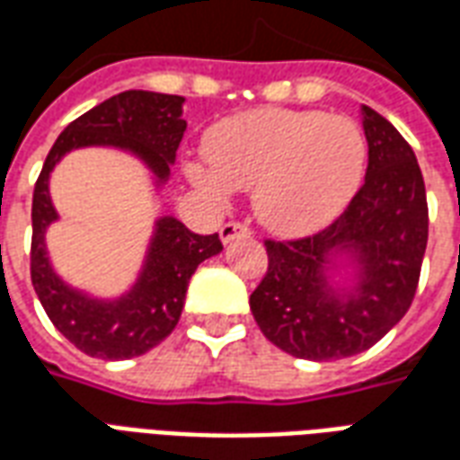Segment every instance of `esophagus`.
Masks as SVG:
<instances>
[{
  "label": "esophagus",
  "instance_id": "obj_1",
  "mask_svg": "<svg viewBox=\"0 0 460 460\" xmlns=\"http://www.w3.org/2000/svg\"><path fill=\"white\" fill-rule=\"evenodd\" d=\"M219 236L224 243H229V241L239 239V236H251V229L246 224H241V221H226L219 229Z\"/></svg>",
  "mask_w": 460,
  "mask_h": 460
}]
</instances>
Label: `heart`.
<instances>
[{
  "label": "heart",
  "instance_id": "heart-1",
  "mask_svg": "<svg viewBox=\"0 0 460 460\" xmlns=\"http://www.w3.org/2000/svg\"><path fill=\"white\" fill-rule=\"evenodd\" d=\"M190 181L214 201L253 187L259 221L280 236L323 229L355 197L367 167L359 125L323 111L259 108L217 122Z\"/></svg>",
  "mask_w": 460,
  "mask_h": 460
}]
</instances>
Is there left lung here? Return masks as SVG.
I'll use <instances>...</instances> for the list:
<instances>
[{
	"label": "left lung",
	"instance_id": "obj_1",
	"mask_svg": "<svg viewBox=\"0 0 460 460\" xmlns=\"http://www.w3.org/2000/svg\"><path fill=\"white\" fill-rule=\"evenodd\" d=\"M369 145L365 184L330 226L293 241H266L269 270L251 293L261 332L300 359L365 352L394 328L414 300L426 241V187L411 145L392 122L362 105ZM345 258L349 289L332 286Z\"/></svg>",
	"mask_w": 460,
	"mask_h": 460
}]
</instances>
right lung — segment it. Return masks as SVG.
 Returning a JSON list of instances; mask_svg holds the SVG:
<instances>
[{
	"label": "right lung",
	"instance_id": "1",
	"mask_svg": "<svg viewBox=\"0 0 460 460\" xmlns=\"http://www.w3.org/2000/svg\"><path fill=\"white\" fill-rule=\"evenodd\" d=\"M181 103V95L152 91H125L108 98L75 118L58 135L36 180L31 204V283L56 330L85 355L130 359L160 345L180 323L191 273L224 246L219 234L201 236L174 217H162L155 224L135 286L115 300L91 298L58 279L46 253V229L58 219L49 197L51 170L66 152L103 145L132 152L150 167L157 184H164L187 130Z\"/></svg>",
	"mask_w": 460,
	"mask_h": 460
}]
</instances>
